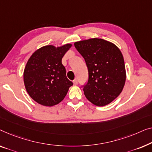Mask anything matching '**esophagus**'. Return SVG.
Returning <instances> with one entry per match:
<instances>
[{"label":"esophagus","mask_w":152,"mask_h":152,"mask_svg":"<svg viewBox=\"0 0 152 152\" xmlns=\"http://www.w3.org/2000/svg\"><path fill=\"white\" fill-rule=\"evenodd\" d=\"M73 83H74V85H76L77 84H78V80H77V79H75V80H73Z\"/></svg>","instance_id":"34e87169"}]
</instances>
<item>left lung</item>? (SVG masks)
<instances>
[{
  "instance_id": "1",
  "label": "left lung",
  "mask_w": 152,
  "mask_h": 152,
  "mask_svg": "<svg viewBox=\"0 0 152 152\" xmlns=\"http://www.w3.org/2000/svg\"><path fill=\"white\" fill-rule=\"evenodd\" d=\"M74 46L88 69V82L83 88L85 97L98 107L110 104L123 91L126 80L121 50L112 42L96 38L75 42Z\"/></svg>"
}]
</instances>
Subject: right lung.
I'll return each mask as SVG.
<instances>
[{"label":"right lung","instance_id":"obj_1","mask_svg":"<svg viewBox=\"0 0 152 152\" xmlns=\"http://www.w3.org/2000/svg\"><path fill=\"white\" fill-rule=\"evenodd\" d=\"M72 45L43 46L27 61L23 73L25 87L29 96L38 104L46 107L58 104L73 85L62 64V58Z\"/></svg>","mask_w":152,"mask_h":152}]
</instances>
